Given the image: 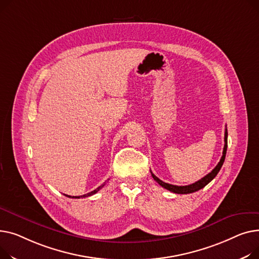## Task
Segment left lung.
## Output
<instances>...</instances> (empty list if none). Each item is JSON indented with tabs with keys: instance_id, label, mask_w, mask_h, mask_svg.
<instances>
[{
	"instance_id": "left-lung-1",
	"label": "left lung",
	"mask_w": 259,
	"mask_h": 259,
	"mask_svg": "<svg viewBox=\"0 0 259 259\" xmlns=\"http://www.w3.org/2000/svg\"><path fill=\"white\" fill-rule=\"evenodd\" d=\"M228 132H227V128L225 130V145H224V150H223V156L219 162V164L214 167V169L212 170L211 172H209L207 176H205L203 179H201L200 181L195 182V183L193 184H190V185H187V186H177V185H171V184H168V183H165V182L161 181L159 178H157L153 172L150 171L151 176H153L154 180L157 182L158 184H160L163 188L169 190L171 192H175V193H179V194H187V193H192V192H195L197 190H200L202 188H204L208 183H210V182L213 180L217 175L219 174V171L221 170L222 166L224 164V161H225V158H226V153H227V146H228Z\"/></svg>"
}]
</instances>
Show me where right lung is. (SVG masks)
I'll return each instance as SVG.
<instances>
[{
    "instance_id": "obj_1",
    "label": "right lung",
    "mask_w": 259,
    "mask_h": 259,
    "mask_svg": "<svg viewBox=\"0 0 259 259\" xmlns=\"http://www.w3.org/2000/svg\"><path fill=\"white\" fill-rule=\"evenodd\" d=\"M105 185V183H103L102 185H100L99 187H97L95 190H93V191H91V192H89V193H87V194H83V195H79V196H71V195H68V194H65L66 196H68V197H72V199H80V197H87V196H91V195H93V194H95L96 192H98L103 186Z\"/></svg>"
}]
</instances>
